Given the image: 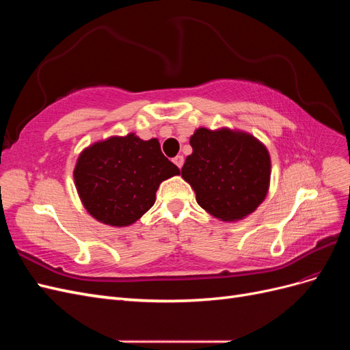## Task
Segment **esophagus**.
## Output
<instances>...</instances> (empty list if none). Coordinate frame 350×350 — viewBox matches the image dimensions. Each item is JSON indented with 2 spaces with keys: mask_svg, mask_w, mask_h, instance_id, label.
Listing matches in <instances>:
<instances>
[{
  "mask_svg": "<svg viewBox=\"0 0 350 350\" xmlns=\"http://www.w3.org/2000/svg\"><path fill=\"white\" fill-rule=\"evenodd\" d=\"M174 163H175L178 167H183V165H184V156H181V154L175 156V157H174Z\"/></svg>",
  "mask_w": 350,
  "mask_h": 350,
  "instance_id": "obj_1",
  "label": "esophagus"
}]
</instances>
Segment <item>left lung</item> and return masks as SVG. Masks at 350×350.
<instances>
[{
	"label": "left lung",
	"mask_w": 350,
	"mask_h": 350,
	"mask_svg": "<svg viewBox=\"0 0 350 350\" xmlns=\"http://www.w3.org/2000/svg\"><path fill=\"white\" fill-rule=\"evenodd\" d=\"M189 144L193 154L181 174L210 215L239 220L261 204L269 189L270 156L258 140L243 133L200 129Z\"/></svg>",
	"instance_id": "1"
}]
</instances>
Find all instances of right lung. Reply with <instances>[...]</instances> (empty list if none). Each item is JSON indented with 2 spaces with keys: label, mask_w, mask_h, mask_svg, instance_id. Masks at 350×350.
<instances>
[{
  "label": "right lung",
  "mask_w": 350,
  "mask_h": 350,
  "mask_svg": "<svg viewBox=\"0 0 350 350\" xmlns=\"http://www.w3.org/2000/svg\"><path fill=\"white\" fill-rule=\"evenodd\" d=\"M179 174L156 139L144 142L129 134L84 150L74 169V181L84 207L94 219L126 226L154 204L159 184Z\"/></svg>",
  "instance_id": "obj_1"
}]
</instances>
